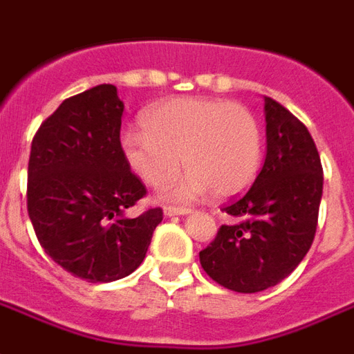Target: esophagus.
<instances>
[{"label": "esophagus", "instance_id": "esophagus-1", "mask_svg": "<svg viewBox=\"0 0 354 354\" xmlns=\"http://www.w3.org/2000/svg\"><path fill=\"white\" fill-rule=\"evenodd\" d=\"M188 212H192V209H188V207H175V205L164 207V214H166V216H180V214H188Z\"/></svg>", "mask_w": 354, "mask_h": 354}]
</instances>
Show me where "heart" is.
<instances>
[{
  "label": "heart",
  "mask_w": 354,
  "mask_h": 354,
  "mask_svg": "<svg viewBox=\"0 0 354 354\" xmlns=\"http://www.w3.org/2000/svg\"><path fill=\"white\" fill-rule=\"evenodd\" d=\"M143 129L127 130L121 136L123 158L132 174L147 187L158 188L174 179L183 162L188 169L164 190L167 199L190 201L209 190L230 198L248 187L261 164L257 119L237 102L167 98L145 111Z\"/></svg>",
  "instance_id": "obj_1"
}]
</instances>
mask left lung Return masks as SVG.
Returning a JSON list of instances; mask_svg holds the SVG:
<instances>
[{
  "instance_id": "obj_1",
  "label": "left lung",
  "mask_w": 354,
  "mask_h": 354,
  "mask_svg": "<svg viewBox=\"0 0 354 354\" xmlns=\"http://www.w3.org/2000/svg\"><path fill=\"white\" fill-rule=\"evenodd\" d=\"M267 156L254 185L222 211L224 224L199 263L212 280L237 293L280 283L304 259L317 230L323 166L315 142L299 119L265 97Z\"/></svg>"
}]
</instances>
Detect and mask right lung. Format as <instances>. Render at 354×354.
Here are the masks:
<instances>
[{
  "instance_id": "add662e5",
  "label": "right lung",
  "mask_w": 354,
  "mask_h": 354,
  "mask_svg": "<svg viewBox=\"0 0 354 354\" xmlns=\"http://www.w3.org/2000/svg\"><path fill=\"white\" fill-rule=\"evenodd\" d=\"M123 102L100 84L61 102L39 127L28 164V212L48 256L76 278L113 281L145 259L162 209L124 211L147 188L121 151Z\"/></svg>"
}]
</instances>
